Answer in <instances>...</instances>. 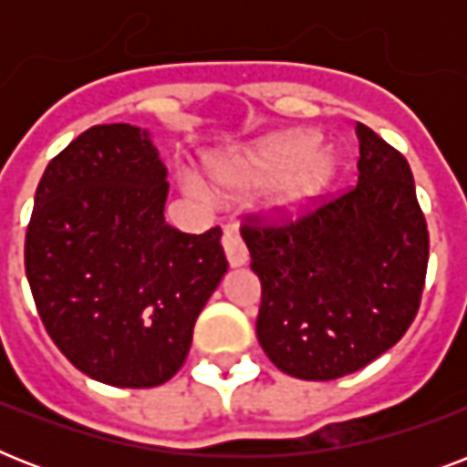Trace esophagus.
Segmentation results:
<instances>
[{
	"instance_id": "obj_1",
	"label": "esophagus",
	"mask_w": 467,
	"mask_h": 467,
	"mask_svg": "<svg viewBox=\"0 0 467 467\" xmlns=\"http://www.w3.org/2000/svg\"><path fill=\"white\" fill-rule=\"evenodd\" d=\"M223 249H225L230 266L247 264V247H244V242H242V237L234 230H225V234H223Z\"/></svg>"
}]
</instances>
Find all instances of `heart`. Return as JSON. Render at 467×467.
<instances>
[{
	"label": "heart",
	"instance_id": "b5f03b06",
	"mask_svg": "<svg viewBox=\"0 0 467 467\" xmlns=\"http://www.w3.org/2000/svg\"><path fill=\"white\" fill-rule=\"evenodd\" d=\"M339 171V160L319 148V135L296 133L254 150L233 174L223 176L227 186H266L281 182L278 203L300 211L325 193ZM191 193H201L196 182H186Z\"/></svg>",
	"mask_w": 467,
	"mask_h": 467
}]
</instances>
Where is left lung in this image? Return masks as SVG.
I'll return each mask as SVG.
<instances>
[{"label": "left lung", "mask_w": 467, "mask_h": 467, "mask_svg": "<svg viewBox=\"0 0 467 467\" xmlns=\"http://www.w3.org/2000/svg\"><path fill=\"white\" fill-rule=\"evenodd\" d=\"M358 183L291 211L244 215L262 281L259 344L278 370L334 380L395 347L417 317L429 230L402 152L356 123Z\"/></svg>", "instance_id": "left-lung-1"}]
</instances>
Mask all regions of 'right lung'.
Masks as SVG:
<instances>
[{"mask_svg": "<svg viewBox=\"0 0 467 467\" xmlns=\"http://www.w3.org/2000/svg\"><path fill=\"white\" fill-rule=\"evenodd\" d=\"M167 169L148 130H84L43 171L26 276L46 332L75 368L155 388L186 361L193 325L227 271L220 227L164 223Z\"/></svg>", "mask_w": 467, "mask_h": 467, "instance_id": "add662e5", "label": "right lung"}]
</instances>
